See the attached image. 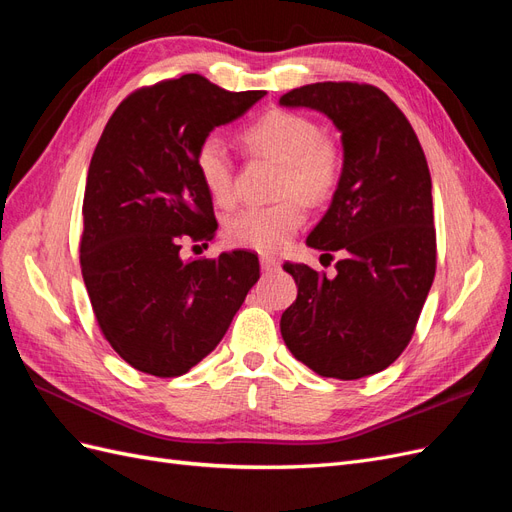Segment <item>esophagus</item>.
<instances>
[{"label": "esophagus", "mask_w": 512, "mask_h": 512, "mask_svg": "<svg viewBox=\"0 0 512 512\" xmlns=\"http://www.w3.org/2000/svg\"><path fill=\"white\" fill-rule=\"evenodd\" d=\"M260 267H262V271L271 273V271H277V267H280V262H277L273 256H260Z\"/></svg>", "instance_id": "esophagus-1"}]
</instances>
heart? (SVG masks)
<instances>
[{"label":"heart","mask_w":512,"mask_h":512,"mask_svg":"<svg viewBox=\"0 0 512 512\" xmlns=\"http://www.w3.org/2000/svg\"><path fill=\"white\" fill-rule=\"evenodd\" d=\"M241 143L254 156L280 162L273 205H254L232 213L224 232L232 245L260 254H275L305 220L307 205H322L342 177V153L318 123L301 113L273 108L241 130ZM196 170L205 190L218 205L235 198V170L220 138L209 136L196 151Z\"/></svg>","instance_id":"obj_1"}]
</instances>
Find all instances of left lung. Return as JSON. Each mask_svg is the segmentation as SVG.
Wrapping results in <instances>:
<instances>
[{
    "label": "left lung",
    "mask_w": 512,
    "mask_h": 512,
    "mask_svg": "<svg viewBox=\"0 0 512 512\" xmlns=\"http://www.w3.org/2000/svg\"><path fill=\"white\" fill-rule=\"evenodd\" d=\"M314 108L342 132L344 166L307 245L333 260L327 277L286 262L299 286L280 329L318 376L359 380L404 352L436 275L431 175L406 115L374 85L314 83L280 98Z\"/></svg>",
    "instance_id": "obj_1"
}]
</instances>
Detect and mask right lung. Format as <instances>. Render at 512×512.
<instances>
[{"instance_id":"1","label":"right lung","mask_w":512,"mask_h":512,"mask_svg":"<svg viewBox=\"0 0 512 512\" xmlns=\"http://www.w3.org/2000/svg\"><path fill=\"white\" fill-rule=\"evenodd\" d=\"M265 91H226L200 74L123 100L96 145L83 198L81 271L100 331L134 369L190 371L215 350L258 282V256L181 258L218 222L196 170L209 132L239 119Z\"/></svg>"}]
</instances>
